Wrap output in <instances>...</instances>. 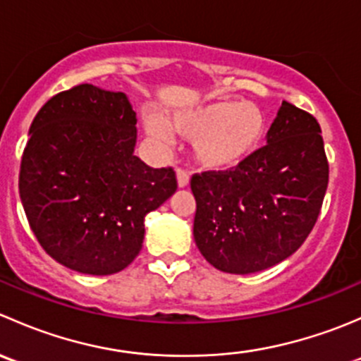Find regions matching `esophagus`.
<instances>
[{"mask_svg":"<svg viewBox=\"0 0 361 361\" xmlns=\"http://www.w3.org/2000/svg\"><path fill=\"white\" fill-rule=\"evenodd\" d=\"M176 181H178V187L185 188V187H188V183H190V176H188V173H185L183 169H178L176 171Z\"/></svg>","mask_w":361,"mask_h":361,"instance_id":"obj_1","label":"esophagus"}]
</instances>
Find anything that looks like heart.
Returning a JSON list of instances; mask_svg holds the SVG:
<instances>
[{"instance_id": "b5f03b06", "label": "heart", "mask_w": 361, "mask_h": 361, "mask_svg": "<svg viewBox=\"0 0 361 361\" xmlns=\"http://www.w3.org/2000/svg\"><path fill=\"white\" fill-rule=\"evenodd\" d=\"M143 126L157 147L171 143V133L159 118L147 116ZM167 126L192 141L194 162L207 173H231L248 164L269 134L267 115L258 104L224 97L171 113Z\"/></svg>"}]
</instances>
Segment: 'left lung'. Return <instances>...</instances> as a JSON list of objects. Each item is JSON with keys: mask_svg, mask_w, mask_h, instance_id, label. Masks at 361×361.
I'll list each match as a JSON object with an SVG mask.
<instances>
[{"mask_svg": "<svg viewBox=\"0 0 361 361\" xmlns=\"http://www.w3.org/2000/svg\"><path fill=\"white\" fill-rule=\"evenodd\" d=\"M329 185L319 123L283 101L267 145L231 173L194 174V239L218 271L253 274L302 246Z\"/></svg>", "mask_w": 361, "mask_h": 361, "instance_id": "8db88e82", "label": "left lung"}]
</instances>
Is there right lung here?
<instances>
[{
  "mask_svg": "<svg viewBox=\"0 0 361 361\" xmlns=\"http://www.w3.org/2000/svg\"><path fill=\"white\" fill-rule=\"evenodd\" d=\"M136 113L123 92L90 83L36 113L19 192L31 231L64 267L90 276L123 271L140 253L145 216L176 192L173 169L134 155Z\"/></svg>",
  "mask_w": 361,
  "mask_h": 361,
  "instance_id": "right-lung-1",
  "label": "right lung"
}]
</instances>
